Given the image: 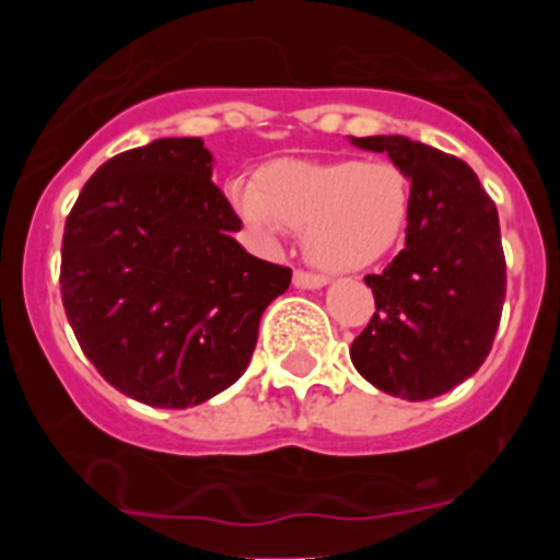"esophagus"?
<instances>
[{
	"label": "esophagus",
	"mask_w": 560,
	"mask_h": 560,
	"mask_svg": "<svg viewBox=\"0 0 560 560\" xmlns=\"http://www.w3.org/2000/svg\"><path fill=\"white\" fill-rule=\"evenodd\" d=\"M292 284L301 287V290H319V287L327 284V279L319 273H308V270H295V276H292Z\"/></svg>",
	"instance_id": "esophagus-1"
}]
</instances>
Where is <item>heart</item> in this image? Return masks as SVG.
<instances>
[{
  "instance_id": "b5f03b06",
  "label": "heart",
  "mask_w": 560,
  "mask_h": 560,
  "mask_svg": "<svg viewBox=\"0 0 560 560\" xmlns=\"http://www.w3.org/2000/svg\"><path fill=\"white\" fill-rule=\"evenodd\" d=\"M228 195L262 241L303 228L306 254L332 273L385 259L411 213L409 175L387 160H281L262 167L257 184L235 180Z\"/></svg>"
}]
</instances>
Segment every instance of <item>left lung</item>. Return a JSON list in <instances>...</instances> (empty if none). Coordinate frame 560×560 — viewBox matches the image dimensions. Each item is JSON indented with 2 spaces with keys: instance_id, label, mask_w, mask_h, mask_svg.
Segmentation results:
<instances>
[{
  "instance_id": "8db88e82",
  "label": "left lung",
  "mask_w": 560,
  "mask_h": 560,
  "mask_svg": "<svg viewBox=\"0 0 560 560\" xmlns=\"http://www.w3.org/2000/svg\"><path fill=\"white\" fill-rule=\"evenodd\" d=\"M352 143L382 151L409 175L411 213L398 257L365 276L376 314L349 358L382 393L436 398L468 380L493 347L506 295L499 211L457 156L404 135Z\"/></svg>"
}]
</instances>
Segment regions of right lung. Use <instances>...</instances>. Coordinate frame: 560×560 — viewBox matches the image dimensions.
<instances>
[{"instance_id": "1", "label": "right lung", "mask_w": 560, "mask_h": 560, "mask_svg": "<svg viewBox=\"0 0 560 560\" xmlns=\"http://www.w3.org/2000/svg\"><path fill=\"white\" fill-rule=\"evenodd\" d=\"M200 138H162L107 160L61 238V303L83 354L118 393L186 409L241 380L259 316L292 270L252 257L211 180Z\"/></svg>"}]
</instances>
